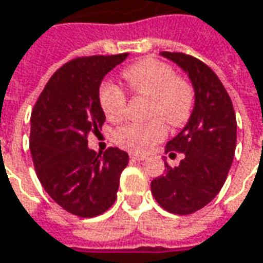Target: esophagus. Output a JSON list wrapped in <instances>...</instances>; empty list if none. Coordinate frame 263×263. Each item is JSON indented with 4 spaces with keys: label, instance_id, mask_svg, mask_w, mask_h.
Listing matches in <instances>:
<instances>
[{
    "label": "esophagus",
    "instance_id": "34e87169",
    "mask_svg": "<svg viewBox=\"0 0 263 263\" xmlns=\"http://www.w3.org/2000/svg\"><path fill=\"white\" fill-rule=\"evenodd\" d=\"M130 159L132 161H143L145 157L143 155H139V154H130Z\"/></svg>",
    "mask_w": 263,
    "mask_h": 263
}]
</instances>
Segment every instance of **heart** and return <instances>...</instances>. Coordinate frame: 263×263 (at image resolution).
Masks as SVG:
<instances>
[{
	"label": "heart",
	"instance_id": "b5f03b06",
	"mask_svg": "<svg viewBox=\"0 0 263 263\" xmlns=\"http://www.w3.org/2000/svg\"><path fill=\"white\" fill-rule=\"evenodd\" d=\"M123 77L133 92L151 96L149 117L154 120L120 127L114 135L118 146L145 152L167 135L164 119L171 127L183 126L189 120L195 105V92L186 80L177 77L170 64L145 58L127 67ZM99 104L106 118L120 120L126 112L127 96L121 87L105 82L99 89Z\"/></svg>",
	"mask_w": 263,
	"mask_h": 263
}]
</instances>
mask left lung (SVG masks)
<instances>
[{
  "label": "left lung",
  "instance_id": "obj_1",
  "mask_svg": "<svg viewBox=\"0 0 263 263\" xmlns=\"http://www.w3.org/2000/svg\"><path fill=\"white\" fill-rule=\"evenodd\" d=\"M186 73L195 90V106L184 128L167 143V152L184 158L178 167L165 162V174L152 180L151 190L165 211L193 214L224 186L236 152L237 121L233 102L218 76L195 57L161 52Z\"/></svg>",
  "mask_w": 263,
  "mask_h": 263
}]
</instances>
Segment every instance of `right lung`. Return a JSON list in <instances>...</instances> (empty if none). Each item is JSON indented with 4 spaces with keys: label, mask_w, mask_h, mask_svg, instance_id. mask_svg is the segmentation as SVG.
<instances>
[{
    "label": "right lung",
    "mask_w": 263,
    "mask_h": 263,
    "mask_svg": "<svg viewBox=\"0 0 263 263\" xmlns=\"http://www.w3.org/2000/svg\"><path fill=\"white\" fill-rule=\"evenodd\" d=\"M128 54L76 58L48 80L30 116V154L45 192L67 212L82 218L104 214L116 202L127 152L89 149L87 135L99 132L102 79Z\"/></svg>",
    "instance_id": "right-lung-1"
}]
</instances>
